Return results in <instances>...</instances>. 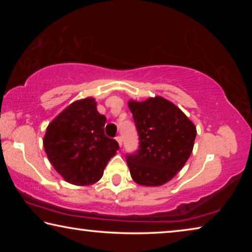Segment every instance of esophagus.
Instances as JSON below:
<instances>
[{
    "label": "esophagus",
    "mask_w": 252,
    "mask_h": 252,
    "mask_svg": "<svg viewBox=\"0 0 252 252\" xmlns=\"http://www.w3.org/2000/svg\"><path fill=\"white\" fill-rule=\"evenodd\" d=\"M116 140L118 141V143H119V146L120 147H122V136H120V135H118L117 138H116Z\"/></svg>",
    "instance_id": "obj_1"
}]
</instances>
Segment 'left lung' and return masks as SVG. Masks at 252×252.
Returning <instances> with one entry per match:
<instances>
[{"label":"left lung","mask_w":252,"mask_h":252,"mask_svg":"<svg viewBox=\"0 0 252 252\" xmlns=\"http://www.w3.org/2000/svg\"><path fill=\"white\" fill-rule=\"evenodd\" d=\"M139 134V150L126 157L133 181L159 187L176 176L192 152L197 129L172 102L162 96L130 100Z\"/></svg>","instance_id":"1"}]
</instances>
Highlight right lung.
Wrapping results in <instances>:
<instances>
[{
  "label": "right lung",
  "instance_id": "obj_1",
  "mask_svg": "<svg viewBox=\"0 0 252 252\" xmlns=\"http://www.w3.org/2000/svg\"><path fill=\"white\" fill-rule=\"evenodd\" d=\"M106 118L93 97L74 101L46 127L43 146L51 164L66 182L90 186L103 176L119 144L104 134Z\"/></svg>",
  "mask_w": 252,
  "mask_h": 252
}]
</instances>
